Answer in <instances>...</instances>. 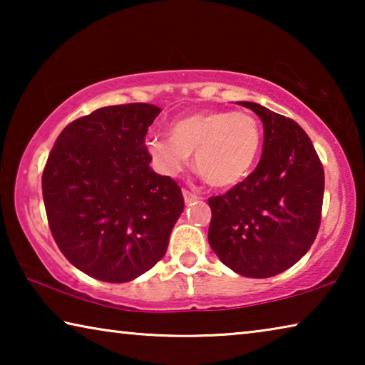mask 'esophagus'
<instances>
[{
  "instance_id": "34e87169",
  "label": "esophagus",
  "mask_w": 365,
  "mask_h": 365,
  "mask_svg": "<svg viewBox=\"0 0 365 365\" xmlns=\"http://www.w3.org/2000/svg\"><path fill=\"white\" fill-rule=\"evenodd\" d=\"M183 200H185V202H193L196 200H200V196L191 193V191H188V190H183Z\"/></svg>"
}]
</instances>
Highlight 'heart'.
<instances>
[{
    "mask_svg": "<svg viewBox=\"0 0 365 365\" xmlns=\"http://www.w3.org/2000/svg\"><path fill=\"white\" fill-rule=\"evenodd\" d=\"M262 143L261 123L248 110H201L172 123L170 137H150L146 148L164 175H177L195 154V168L217 188L248 177Z\"/></svg>",
    "mask_w": 365,
    "mask_h": 365,
    "instance_id": "heart-1",
    "label": "heart"
}]
</instances>
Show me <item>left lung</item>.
<instances>
[{"instance_id":"8db88e82","label":"left lung","mask_w":365,"mask_h":365,"mask_svg":"<svg viewBox=\"0 0 365 365\" xmlns=\"http://www.w3.org/2000/svg\"><path fill=\"white\" fill-rule=\"evenodd\" d=\"M261 117L257 168L227 193L209 197L207 240L233 272L267 279L294 265L317 237L325 177L311 138L289 117L238 101Z\"/></svg>"}]
</instances>
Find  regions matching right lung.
Segmentation results:
<instances>
[{
    "mask_svg": "<svg viewBox=\"0 0 365 365\" xmlns=\"http://www.w3.org/2000/svg\"><path fill=\"white\" fill-rule=\"evenodd\" d=\"M146 103L96 109L71 122L41 175L49 230L67 261L123 283L156 265L183 211L182 190L150 168L145 137L159 115Z\"/></svg>",
    "mask_w": 365,
    "mask_h": 365,
    "instance_id": "right-lung-1",
    "label": "right lung"
}]
</instances>
